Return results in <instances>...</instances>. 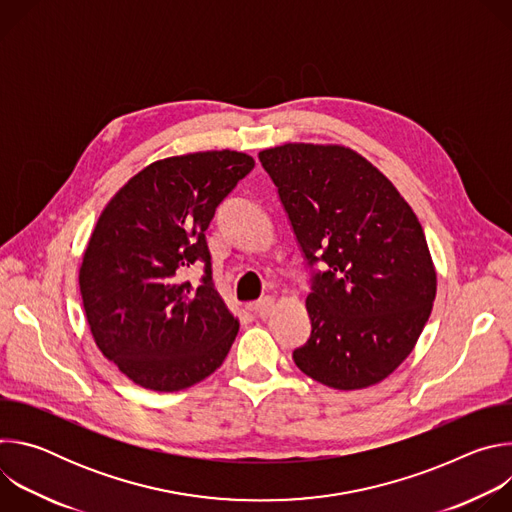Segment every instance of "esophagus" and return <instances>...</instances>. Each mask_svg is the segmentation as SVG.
I'll return each instance as SVG.
<instances>
[{"label":"esophagus","mask_w":512,"mask_h":512,"mask_svg":"<svg viewBox=\"0 0 512 512\" xmlns=\"http://www.w3.org/2000/svg\"><path fill=\"white\" fill-rule=\"evenodd\" d=\"M273 308H275V300H273L271 296H265V298L257 300V302H255V306H253L255 314H257V316H261V318H267V316L273 312Z\"/></svg>","instance_id":"1"}]
</instances>
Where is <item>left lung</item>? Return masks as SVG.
<instances>
[{
	"label": "left lung",
	"instance_id": "1",
	"mask_svg": "<svg viewBox=\"0 0 512 512\" xmlns=\"http://www.w3.org/2000/svg\"><path fill=\"white\" fill-rule=\"evenodd\" d=\"M259 160L312 267V334L294 362L338 391L381 383L411 354L435 300V267L415 212L344 145L285 143ZM318 260L326 272L313 269Z\"/></svg>",
	"mask_w": 512,
	"mask_h": 512
}]
</instances>
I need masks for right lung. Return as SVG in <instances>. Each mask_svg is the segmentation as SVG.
<instances>
[{
	"label": "right lung",
	"instance_id": "add662e5",
	"mask_svg": "<svg viewBox=\"0 0 512 512\" xmlns=\"http://www.w3.org/2000/svg\"><path fill=\"white\" fill-rule=\"evenodd\" d=\"M255 166L243 152H196L150 164L105 206L79 285L99 350L135 385L174 393L212 375L239 320L212 285L206 229ZM205 263L198 288L181 281Z\"/></svg>",
	"mask_w": 512,
	"mask_h": 512
}]
</instances>
